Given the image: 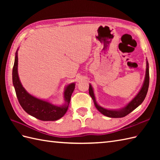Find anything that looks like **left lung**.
<instances>
[{"label":"left lung","mask_w":160,"mask_h":160,"mask_svg":"<svg viewBox=\"0 0 160 160\" xmlns=\"http://www.w3.org/2000/svg\"><path fill=\"white\" fill-rule=\"evenodd\" d=\"M146 60H147V61H146V62H147V67H146L147 68H146L144 80L143 84H142L141 89L139 91V92L137 93L136 96L132 98L128 104H126L124 107L118 108V109H109V108H106L101 107L100 105H99V104L97 102L92 85L89 84V92L90 96L92 98L95 107H96V108L102 114L108 118H123L130 113L131 112L135 109V108L138 107L142 103V102L145 99L146 96H147L149 86V66L147 58Z\"/></svg>","instance_id":"left-lung-1"}]
</instances>
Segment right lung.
Returning a JSON list of instances; mask_svg holds the SVG:
<instances>
[{"label":"right lung","mask_w":160,"mask_h":160,"mask_svg":"<svg viewBox=\"0 0 160 160\" xmlns=\"http://www.w3.org/2000/svg\"><path fill=\"white\" fill-rule=\"evenodd\" d=\"M18 48L15 53V60L12 71V82L17 98L20 106L29 115L42 121H56L59 120L69 108L71 97L76 87L72 82L64 87L63 98L64 102L62 105H56L49 101L33 96L26 91L20 82L18 72Z\"/></svg>","instance_id":"1"}]
</instances>
